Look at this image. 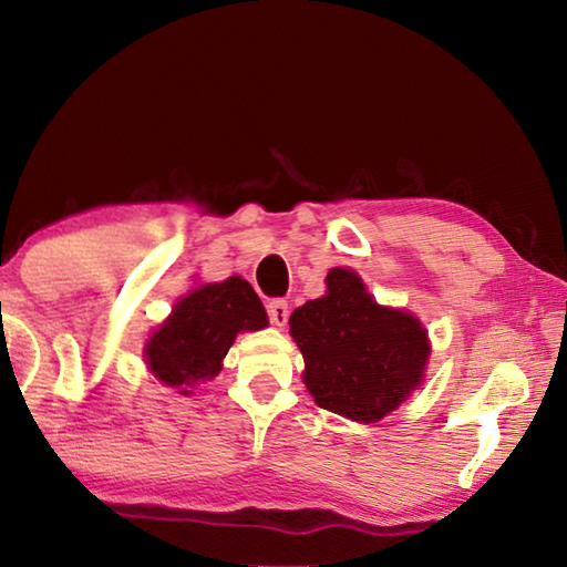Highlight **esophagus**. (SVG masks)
Instances as JSON below:
<instances>
[{"mask_svg": "<svg viewBox=\"0 0 567 567\" xmlns=\"http://www.w3.org/2000/svg\"><path fill=\"white\" fill-rule=\"evenodd\" d=\"M268 317L275 327H285L287 319H290V305L285 299H272L268 305Z\"/></svg>", "mask_w": 567, "mask_h": 567, "instance_id": "1", "label": "esophagus"}]
</instances>
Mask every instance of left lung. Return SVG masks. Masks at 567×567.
<instances>
[{
  "label": "left lung",
  "mask_w": 567,
  "mask_h": 567,
  "mask_svg": "<svg viewBox=\"0 0 567 567\" xmlns=\"http://www.w3.org/2000/svg\"><path fill=\"white\" fill-rule=\"evenodd\" d=\"M290 334L317 405L357 423H375L401 405L430 357L420 321L375 305L361 277L343 268L327 275L324 297L295 309Z\"/></svg>",
  "instance_id": "8db88e82"
}]
</instances>
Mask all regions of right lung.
Instances as JSON below:
<instances>
[{
	"mask_svg": "<svg viewBox=\"0 0 567 567\" xmlns=\"http://www.w3.org/2000/svg\"><path fill=\"white\" fill-rule=\"evenodd\" d=\"M265 324L268 315L260 297L246 280L228 277L226 282L204 285L186 295L154 331L144 357L164 385L192 395L216 379L238 331H255Z\"/></svg>",
	"mask_w": 567,
	"mask_h": 567,
	"instance_id": "add662e5",
	"label": "right lung"
}]
</instances>
